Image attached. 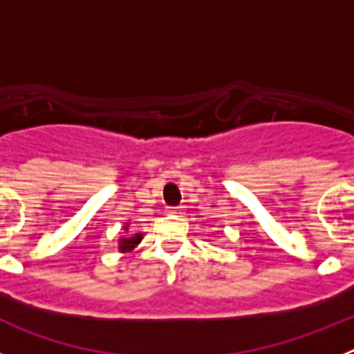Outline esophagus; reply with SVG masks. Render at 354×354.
Masks as SVG:
<instances>
[{"mask_svg": "<svg viewBox=\"0 0 354 354\" xmlns=\"http://www.w3.org/2000/svg\"><path fill=\"white\" fill-rule=\"evenodd\" d=\"M168 214H184V207L183 205H177V207H168Z\"/></svg>", "mask_w": 354, "mask_h": 354, "instance_id": "obj_1", "label": "esophagus"}]
</instances>
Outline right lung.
Returning <instances> with one entry per match:
<instances>
[{"label": "right lung", "instance_id": "add662e5", "mask_svg": "<svg viewBox=\"0 0 354 354\" xmlns=\"http://www.w3.org/2000/svg\"><path fill=\"white\" fill-rule=\"evenodd\" d=\"M126 230L129 232V223L126 225ZM142 239H143L142 234H133V236L120 237V239H118V250H120L122 253L131 252V250L136 248V246L140 245V241H142Z\"/></svg>", "mask_w": 354, "mask_h": 354}]
</instances>
